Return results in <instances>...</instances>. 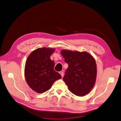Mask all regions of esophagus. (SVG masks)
<instances>
[{"instance_id": "1", "label": "esophagus", "mask_w": 121, "mask_h": 121, "mask_svg": "<svg viewBox=\"0 0 121 121\" xmlns=\"http://www.w3.org/2000/svg\"><path fill=\"white\" fill-rule=\"evenodd\" d=\"M60 74L61 75L62 77H64V72L63 71H60Z\"/></svg>"}]
</instances>
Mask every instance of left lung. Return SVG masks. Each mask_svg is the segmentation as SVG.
I'll return each instance as SVG.
<instances>
[{"mask_svg":"<svg viewBox=\"0 0 121 121\" xmlns=\"http://www.w3.org/2000/svg\"><path fill=\"white\" fill-rule=\"evenodd\" d=\"M61 54L68 64L63 80L69 90L77 96L85 95L91 91L96 81L95 60L85 52L63 50Z\"/></svg>","mask_w":121,"mask_h":121,"instance_id":"1","label":"left lung"}]
</instances>
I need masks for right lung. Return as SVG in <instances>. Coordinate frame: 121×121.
Instances as JSON below:
<instances>
[{"instance_id":"obj_1","label":"right lung","mask_w":121,"mask_h":121,"mask_svg":"<svg viewBox=\"0 0 121 121\" xmlns=\"http://www.w3.org/2000/svg\"><path fill=\"white\" fill-rule=\"evenodd\" d=\"M54 49L40 48L32 52L28 57L25 68V78L31 88L39 93L48 90L53 83L61 78L54 70V63L50 56Z\"/></svg>"}]
</instances>
